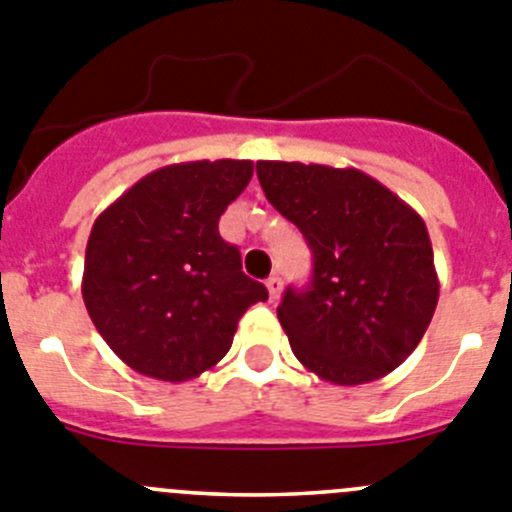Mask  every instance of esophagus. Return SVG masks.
I'll return each mask as SVG.
<instances>
[{
    "instance_id": "1",
    "label": "esophagus",
    "mask_w": 512,
    "mask_h": 512,
    "mask_svg": "<svg viewBox=\"0 0 512 512\" xmlns=\"http://www.w3.org/2000/svg\"><path fill=\"white\" fill-rule=\"evenodd\" d=\"M266 289H269L271 302H276V299H279V294H281V279H279V276H269V279H266Z\"/></svg>"
}]
</instances>
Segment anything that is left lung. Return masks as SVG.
Returning a JSON list of instances; mask_svg holds the SVG:
<instances>
[{
  "label": "left lung",
  "instance_id": "obj_1",
  "mask_svg": "<svg viewBox=\"0 0 512 512\" xmlns=\"http://www.w3.org/2000/svg\"><path fill=\"white\" fill-rule=\"evenodd\" d=\"M256 175L312 248L309 287H289L276 307L299 363L337 386L396 370L439 302L421 215L355 167L256 162Z\"/></svg>",
  "mask_w": 512,
  "mask_h": 512
}]
</instances>
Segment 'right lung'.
Instances as JSON below:
<instances>
[{
  "label": "right lung",
  "instance_id": "right-lung-1",
  "mask_svg": "<svg viewBox=\"0 0 512 512\" xmlns=\"http://www.w3.org/2000/svg\"><path fill=\"white\" fill-rule=\"evenodd\" d=\"M251 175V159L167 164L96 218L83 302L131 370L170 383L198 378L231 350L243 312L269 299L218 233Z\"/></svg>",
  "mask_w": 512,
  "mask_h": 512
}]
</instances>
